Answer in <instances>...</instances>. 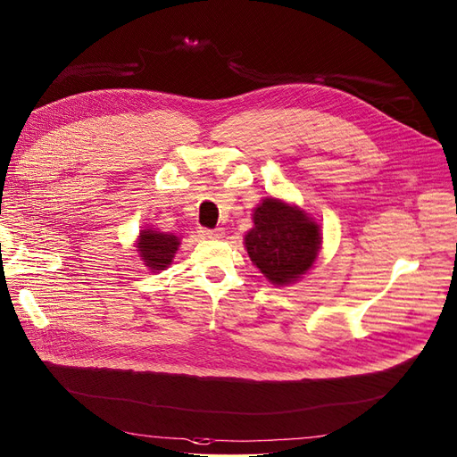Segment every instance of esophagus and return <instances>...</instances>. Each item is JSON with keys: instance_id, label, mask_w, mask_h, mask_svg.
<instances>
[{"instance_id": "34e87169", "label": "esophagus", "mask_w": 457, "mask_h": 457, "mask_svg": "<svg viewBox=\"0 0 457 457\" xmlns=\"http://www.w3.org/2000/svg\"><path fill=\"white\" fill-rule=\"evenodd\" d=\"M200 233L204 235V237H207V239H220L222 237V229L220 228H214V229H209V228H202L200 229Z\"/></svg>"}]
</instances>
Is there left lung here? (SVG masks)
I'll return each instance as SVG.
<instances>
[{
	"instance_id": "8db88e82",
	"label": "left lung",
	"mask_w": 457,
	"mask_h": 457,
	"mask_svg": "<svg viewBox=\"0 0 457 457\" xmlns=\"http://www.w3.org/2000/svg\"><path fill=\"white\" fill-rule=\"evenodd\" d=\"M252 263L276 286L291 284L315 262L320 226L304 211L267 197L253 209V228L245 237Z\"/></svg>"
}]
</instances>
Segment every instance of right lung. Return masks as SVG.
Wrapping results in <instances>:
<instances>
[{
    "mask_svg": "<svg viewBox=\"0 0 457 457\" xmlns=\"http://www.w3.org/2000/svg\"><path fill=\"white\" fill-rule=\"evenodd\" d=\"M177 246H179V239L175 235L153 229L142 231L137 241V252L151 270H164L171 263Z\"/></svg>",
    "mask_w": 457,
    "mask_h": 457,
    "instance_id": "add662e5",
    "label": "right lung"
}]
</instances>
